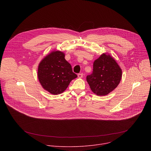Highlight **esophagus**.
<instances>
[{
  "label": "esophagus",
  "mask_w": 151,
  "mask_h": 151,
  "mask_svg": "<svg viewBox=\"0 0 151 151\" xmlns=\"http://www.w3.org/2000/svg\"><path fill=\"white\" fill-rule=\"evenodd\" d=\"M83 76V73H79V74L78 75V77L79 78H82Z\"/></svg>",
  "instance_id": "34e87169"
}]
</instances>
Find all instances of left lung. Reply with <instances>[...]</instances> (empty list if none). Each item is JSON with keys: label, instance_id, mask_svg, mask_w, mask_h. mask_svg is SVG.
<instances>
[{"label": "left lung", "instance_id": "left-lung-1", "mask_svg": "<svg viewBox=\"0 0 151 151\" xmlns=\"http://www.w3.org/2000/svg\"><path fill=\"white\" fill-rule=\"evenodd\" d=\"M122 78V70L116 60L107 53H103L94 61L93 72L87 76L91 91L97 96H105L114 90Z\"/></svg>", "mask_w": 151, "mask_h": 151}]
</instances>
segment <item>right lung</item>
<instances>
[{"label":"right lung","mask_w":151,"mask_h":151,"mask_svg":"<svg viewBox=\"0 0 151 151\" xmlns=\"http://www.w3.org/2000/svg\"><path fill=\"white\" fill-rule=\"evenodd\" d=\"M37 76L42 88L53 95L64 92L70 82L77 78L70 63L65 59V54L53 51L40 62Z\"/></svg>","instance_id":"1"}]
</instances>
